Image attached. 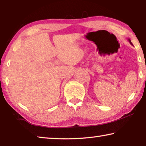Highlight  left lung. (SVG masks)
I'll return each instance as SVG.
<instances>
[{"label":"left lung","instance_id":"8db88e82","mask_svg":"<svg viewBox=\"0 0 146 146\" xmlns=\"http://www.w3.org/2000/svg\"><path fill=\"white\" fill-rule=\"evenodd\" d=\"M128 40H129V43L131 44V45H133V44H132V42H131V40H130V39L129 38V39H128Z\"/></svg>","mask_w":146,"mask_h":146}]
</instances>
